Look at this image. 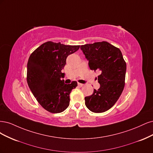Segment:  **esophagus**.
Returning a JSON list of instances; mask_svg holds the SVG:
<instances>
[{
	"mask_svg": "<svg viewBox=\"0 0 153 153\" xmlns=\"http://www.w3.org/2000/svg\"><path fill=\"white\" fill-rule=\"evenodd\" d=\"M83 86H84L83 84H81V83H79V82L78 83V86H79V87L81 88V87H82Z\"/></svg>",
	"mask_w": 153,
	"mask_h": 153,
	"instance_id": "obj_1",
	"label": "esophagus"
}]
</instances>
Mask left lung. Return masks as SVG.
Instances as JSON below:
<instances>
[{
	"instance_id": "8db88e82",
	"label": "left lung",
	"mask_w": 153,
	"mask_h": 153,
	"mask_svg": "<svg viewBox=\"0 0 153 153\" xmlns=\"http://www.w3.org/2000/svg\"><path fill=\"white\" fill-rule=\"evenodd\" d=\"M81 49L92 71H100L98 82L100 87L85 98L91 111L100 113L114 105L124 89L126 64L119 48L106 41L87 44Z\"/></svg>"
}]
</instances>
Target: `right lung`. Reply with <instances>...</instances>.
<instances>
[{
	"instance_id": "1",
	"label": "right lung",
	"mask_w": 153,
	"mask_h": 153,
	"mask_svg": "<svg viewBox=\"0 0 153 153\" xmlns=\"http://www.w3.org/2000/svg\"><path fill=\"white\" fill-rule=\"evenodd\" d=\"M79 47L48 41L38 47L28 58V85L39 104L48 112L60 113L69 105L70 94L77 82L64 83L62 78L65 74L62 70L67 57Z\"/></svg>"
}]
</instances>
